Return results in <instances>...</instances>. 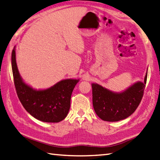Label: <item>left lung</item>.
I'll return each instance as SVG.
<instances>
[{"instance_id": "8db88e82", "label": "left lung", "mask_w": 160, "mask_h": 160, "mask_svg": "<svg viewBox=\"0 0 160 160\" xmlns=\"http://www.w3.org/2000/svg\"><path fill=\"white\" fill-rule=\"evenodd\" d=\"M147 78V70L144 82H137L120 92L92 83V105L97 115L107 122H118L132 115L141 103Z\"/></svg>"}]
</instances>
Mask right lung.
<instances>
[{
    "label": "right lung",
    "instance_id": "right-lung-1",
    "mask_svg": "<svg viewBox=\"0 0 160 160\" xmlns=\"http://www.w3.org/2000/svg\"><path fill=\"white\" fill-rule=\"evenodd\" d=\"M12 71L16 91L23 108L31 116L44 122H59L70 108L71 96L79 79H65L46 89H35L20 76L16 62L15 46L11 54Z\"/></svg>",
    "mask_w": 160,
    "mask_h": 160
}]
</instances>
